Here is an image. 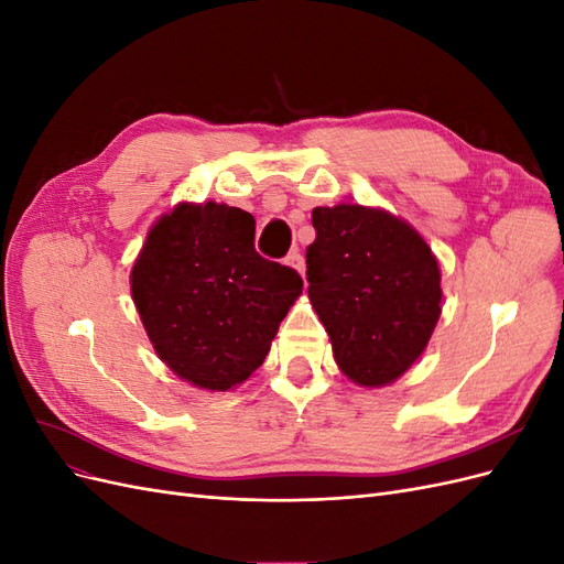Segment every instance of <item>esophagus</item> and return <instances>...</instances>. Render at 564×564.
I'll return each mask as SVG.
<instances>
[{
	"label": "esophagus",
	"mask_w": 564,
	"mask_h": 564,
	"mask_svg": "<svg viewBox=\"0 0 564 564\" xmlns=\"http://www.w3.org/2000/svg\"><path fill=\"white\" fill-rule=\"evenodd\" d=\"M286 263L292 265L294 270H299L301 275H303V270H305V263H303V256L299 253V251H289V256H286Z\"/></svg>",
	"instance_id": "obj_1"
}]
</instances>
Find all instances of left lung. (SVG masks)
I'll use <instances>...</instances> for the list:
<instances>
[{
  "label": "left lung",
  "instance_id": "8db88e82",
  "mask_svg": "<svg viewBox=\"0 0 564 564\" xmlns=\"http://www.w3.org/2000/svg\"><path fill=\"white\" fill-rule=\"evenodd\" d=\"M305 275L334 360L355 383L379 388L412 367L442 313L440 268L404 220L360 204L313 209Z\"/></svg>",
  "mask_w": 564,
  "mask_h": 564
}]
</instances>
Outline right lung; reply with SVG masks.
<instances>
[{"label":"right lung","mask_w":564,"mask_h":564,"mask_svg":"<svg viewBox=\"0 0 564 564\" xmlns=\"http://www.w3.org/2000/svg\"><path fill=\"white\" fill-rule=\"evenodd\" d=\"M256 220L228 204H178L152 226L131 296L160 360L181 379L228 390L259 369L289 305L294 268L253 247Z\"/></svg>","instance_id":"1"}]
</instances>
